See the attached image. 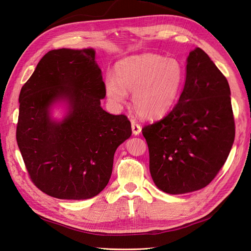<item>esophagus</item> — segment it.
<instances>
[{
	"mask_svg": "<svg viewBox=\"0 0 251 251\" xmlns=\"http://www.w3.org/2000/svg\"><path fill=\"white\" fill-rule=\"evenodd\" d=\"M132 131H133V134L135 136L136 135H139L141 133V126L136 123L135 120L132 121Z\"/></svg>",
	"mask_w": 251,
	"mask_h": 251,
	"instance_id": "obj_1",
	"label": "esophagus"
}]
</instances>
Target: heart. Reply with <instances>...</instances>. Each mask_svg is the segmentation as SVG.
<instances>
[{
    "mask_svg": "<svg viewBox=\"0 0 251 251\" xmlns=\"http://www.w3.org/2000/svg\"><path fill=\"white\" fill-rule=\"evenodd\" d=\"M116 75L108 74L104 90L109 100L119 105L132 94L135 112L141 118H161L174 109L185 81L184 66L179 59L155 53L126 57L117 64Z\"/></svg>",
    "mask_w": 251,
    "mask_h": 251,
    "instance_id": "b5f03b06",
    "label": "heart"
}]
</instances>
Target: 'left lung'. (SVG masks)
<instances>
[{
    "instance_id": "left-lung-1",
    "label": "left lung",
    "mask_w": 251,
    "mask_h": 251,
    "mask_svg": "<svg viewBox=\"0 0 251 251\" xmlns=\"http://www.w3.org/2000/svg\"><path fill=\"white\" fill-rule=\"evenodd\" d=\"M150 172L160 191L180 195L208 185L224 165L234 140L230 88L200 48L186 58L178 103L160 121L142 128Z\"/></svg>"
}]
</instances>
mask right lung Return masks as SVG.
I'll return each instance as SVG.
<instances>
[{
    "label": "right lung",
    "instance_id": "obj_1",
    "mask_svg": "<svg viewBox=\"0 0 251 251\" xmlns=\"http://www.w3.org/2000/svg\"><path fill=\"white\" fill-rule=\"evenodd\" d=\"M104 82L92 48L51 50L23 86L17 141L33 183L57 199L86 200L107 186L130 120L100 105ZM60 107L63 116L52 115Z\"/></svg>",
    "mask_w": 251,
    "mask_h": 251
}]
</instances>
